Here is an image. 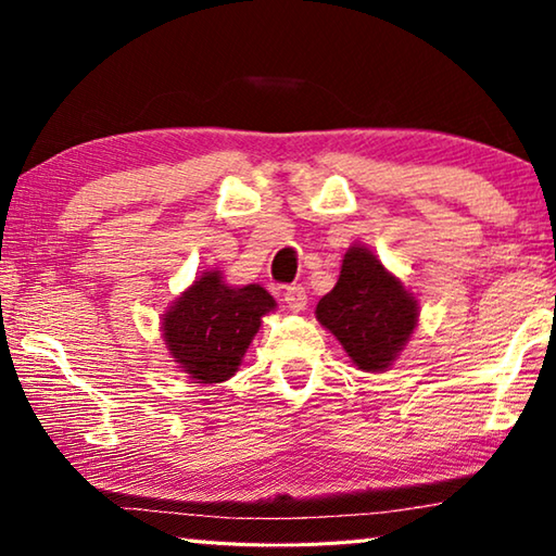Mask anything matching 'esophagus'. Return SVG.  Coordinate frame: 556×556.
<instances>
[{
    "label": "esophagus",
    "instance_id": "1",
    "mask_svg": "<svg viewBox=\"0 0 556 556\" xmlns=\"http://www.w3.org/2000/svg\"><path fill=\"white\" fill-rule=\"evenodd\" d=\"M281 299H285V304L291 308V312H304L306 306V289L301 285H291L285 289V294H281Z\"/></svg>",
    "mask_w": 556,
    "mask_h": 556
}]
</instances>
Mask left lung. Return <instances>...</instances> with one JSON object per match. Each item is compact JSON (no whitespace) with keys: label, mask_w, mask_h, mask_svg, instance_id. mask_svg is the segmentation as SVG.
<instances>
[{"label":"left lung","mask_w":556,"mask_h":556,"mask_svg":"<svg viewBox=\"0 0 556 556\" xmlns=\"http://www.w3.org/2000/svg\"><path fill=\"white\" fill-rule=\"evenodd\" d=\"M316 318L365 372L397 361L417 328L419 304L363 244L345 252L336 287L318 301Z\"/></svg>","instance_id":"left-lung-1"}]
</instances>
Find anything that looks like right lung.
I'll list each match as a JSON object with an SVG mask.
<instances>
[{
  "label": "right lung",
  "instance_id": "1",
  "mask_svg": "<svg viewBox=\"0 0 556 556\" xmlns=\"http://www.w3.org/2000/svg\"><path fill=\"white\" fill-rule=\"evenodd\" d=\"M275 308V299L260 285L228 287L218 269L203 271L164 314V341L188 378L225 382L238 372L262 316Z\"/></svg>",
  "mask_w": 556,
  "mask_h": 556
}]
</instances>
